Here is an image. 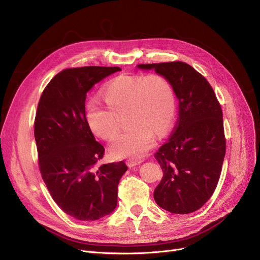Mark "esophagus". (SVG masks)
<instances>
[{"instance_id":"esophagus-1","label":"esophagus","mask_w":260,"mask_h":260,"mask_svg":"<svg viewBox=\"0 0 260 260\" xmlns=\"http://www.w3.org/2000/svg\"><path fill=\"white\" fill-rule=\"evenodd\" d=\"M142 162H143V160H141V159H128L127 160V165H128L129 168H132L134 166H138V165H140Z\"/></svg>"}]
</instances>
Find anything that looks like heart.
Returning a JSON list of instances; mask_svg holds the SVG:
<instances>
[{
    "label": "heart",
    "mask_w": 260,
    "mask_h": 260,
    "mask_svg": "<svg viewBox=\"0 0 260 260\" xmlns=\"http://www.w3.org/2000/svg\"><path fill=\"white\" fill-rule=\"evenodd\" d=\"M103 96L109 106L91 103L87 112L88 124L96 137L113 140L117 136V114L128 111L132 124L110 146L116 158H141L153 146L156 132L165 134L175 118V93L162 75H120L104 87Z\"/></svg>",
    "instance_id": "1"
}]
</instances>
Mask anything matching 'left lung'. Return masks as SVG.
<instances>
[{"instance_id":"1","label":"left lung","mask_w":260,"mask_h":260,"mask_svg":"<svg viewBox=\"0 0 260 260\" xmlns=\"http://www.w3.org/2000/svg\"><path fill=\"white\" fill-rule=\"evenodd\" d=\"M137 67L166 77L178 100L176 127L155 154L164 176L154 199L174 214L194 212L211 198L220 176L226 153L221 107L208 80L185 62Z\"/></svg>"}]
</instances>
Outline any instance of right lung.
Returning a JSON list of instances; mask_svg holds the SVG:
<instances>
[{"instance_id":"1","label":"right lung","mask_w":260,"mask_h":260,"mask_svg":"<svg viewBox=\"0 0 260 260\" xmlns=\"http://www.w3.org/2000/svg\"><path fill=\"white\" fill-rule=\"evenodd\" d=\"M118 67L67 69L44 89L34 122L40 171L53 201L78 220L92 221L117 207L118 183L128 168L123 161L94 165L104 147L86 119L87 92L118 72Z\"/></svg>"}]
</instances>
